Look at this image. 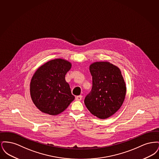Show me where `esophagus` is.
Segmentation results:
<instances>
[{
    "label": "esophagus",
    "mask_w": 159,
    "mask_h": 159,
    "mask_svg": "<svg viewBox=\"0 0 159 159\" xmlns=\"http://www.w3.org/2000/svg\"><path fill=\"white\" fill-rule=\"evenodd\" d=\"M82 98V95H79V96H76L75 99L76 101H80Z\"/></svg>",
    "instance_id": "obj_1"
}]
</instances>
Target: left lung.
I'll list each match as a JSON object with an SVG mask.
<instances>
[{"mask_svg":"<svg viewBox=\"0 0 159 159\" xmlns=\"http://www.w3.org/2000/svg\"><path fill=\"white\" fill-rule=\"evenodd\" d=\"M89 70L92 88L84 102L93 116L106 119L122 106L126 93V83L119 68L108 61L93 62Z\"/></svg>","mask_w":159,"mask_h":159,"instance_id":"1","label":"left lung"}]
</instances>
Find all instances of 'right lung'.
<instances>
[{
    "instance_id": "right-lung-1",
    "label": "right lung",
    "mask_w": 159,
    "mask_h": 159,
    "mask_svg": "<svg viewBox=\"0 0 159 159\" xmlns=\"http://www.w3.org/2000/svg\"><path fill=\"white\" fill-rule=\"evenodd\" d=\"M71 66L64 59H54L40 66L34 73L30 84L31 98L42 113L59 114L75 99L65 79Z\"/></svg>"
}]
</instances>
